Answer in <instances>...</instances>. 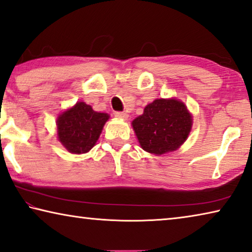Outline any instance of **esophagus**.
Here are the masks:
<instances>
[{
  "label": "esophagus",
  "instance_id": "obj_1",
  "mask_svg": "<svg viewBox=\"0 0 252 252\" xmlns=\"http://www.w3.org/2000/svg\"><path fill=\"white\" fill-rule=\"evenodd\" d=\"M114 115H115V117L121 118V119H127V118H128V115H127L126 113H122V111H115Z\"/></svg>",
  "mask_w": 252,
  "mask_h": 252
}]
</instances>
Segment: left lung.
<instances>
[{
    "label": "left lung",
    "instance_id": "left-lung-1",
    "mask_svg": "<svg viewBox=\"0 0 252 252\" xmlns=\"http://www.w3.org/2000/svg\"><path fill=\"white\" fill-rule=\"evenodd\" d=\"M131 126L144 151L163 155L176 151L187 141L192 115L184 102L175 98L155 99L131 122Z\"/></svg>",
    "mask_w": 252,
    "mask_h": 252
}]
</instances>
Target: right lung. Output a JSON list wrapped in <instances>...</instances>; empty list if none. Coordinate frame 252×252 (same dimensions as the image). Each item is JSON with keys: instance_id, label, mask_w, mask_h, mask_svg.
<instances>
[{"instance_id": "right-lung-1", "label": "right lung", "mask_w": 252, "mask_h": 252, "mask_svg": "<svg viewBox=\"0 0 252 252\" xmlns=\"http://www.w3.org/2000/svg\"><path fill=\"white\" fill-rule=\"evenodd\" d=\"M108 119V114L98 113L90 105L78 101L58 116V139L70 153H87L96 145Z\"/></svg>"}]
</instances>
